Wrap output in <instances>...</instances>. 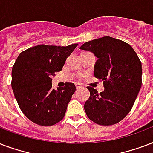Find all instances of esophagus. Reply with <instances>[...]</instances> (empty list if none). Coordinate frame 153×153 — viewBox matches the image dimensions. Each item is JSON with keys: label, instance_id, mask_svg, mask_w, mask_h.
<instances>
[{"label": "esophagus", "instance_id": "esophagus-1", "mask_svg": "<svg viewBox=\"0 0 153 153\" xmlns=\"http://www.w3.org/2000/svg\"><path fill=\"white\" fill-rule=\"evenodd\" d=\"M76 89H80L82 88V85L80 84H76Z\"/></svg>", "mask_w": 153, "mask_h": 153}]
</instances>
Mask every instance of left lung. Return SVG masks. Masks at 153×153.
I'll return each mask as SVG.
<instances>
[{"mask_svg":"<svg viewBox=\"0 0 153 153\" xmlns=\"http://www.w3.org/2000/svg\"><path fill=\"white\" fill-rule=\"evenodd\" d=\"M80 48L92 52L98 58L94 76L105 87L100 93L88 87L90 97L84 105L86 115L97 125H115L134 105L142 85L141 62L132 46L110 36L85 42Z\"/></svg>","mask_w":153,"mask_h":153,"instance_id":"left-lung-1","label":"left lung"}]
</instances>
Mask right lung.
<instances>
[{"label":"right lung","mask_w":153,"mask_h":153,"mask_svg":"<svg viewBox=\"0 0 153 153\" xmlns=\"http://www.w3.org/2000/svg\"><path fill=\"white\" fill-rule=\"evenodd\" d=\"M78 44L68 46L39 45L20 53L12 69V88L21 110L31 121L51 126L63 119L72 96L73 83L52 88V76L62 70Z\"/></svg>","instance_id":"add662e5"}]
</instances>
